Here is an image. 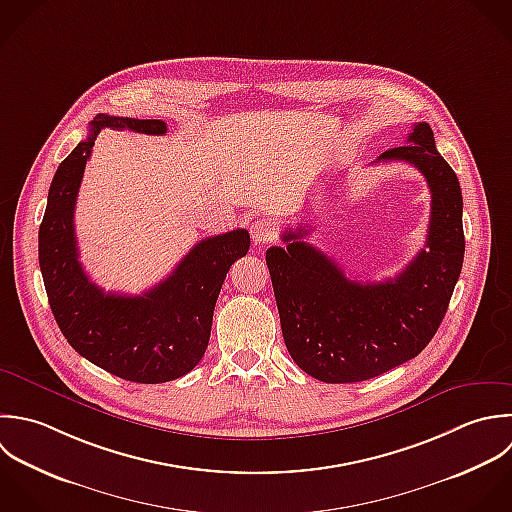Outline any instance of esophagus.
I'll use <instances>...</instances> for the list:
<instances>
[{"mask_svg":"<svg viewBox=\"0 0 512 512\" xmlns=\"http://www.w3.org/2000/svg\"><path fill=\"white\" fill-rule=\"evenodd\" d=\"M251 237L255 245H265L275 239V225L269 219H257L251 223Z\"/></svg>","mask_w":512,"mask_h":512,"instance_id":"esophagus-1","label":"esophagus"}]
</instances>
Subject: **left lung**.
<instances>
[{
	"label": "left lung",
	"instance_id": "obj_1",
	"mask_svg": "<svg viewBox=\"0 0 512 512\" xmlns=\"http://www.w3.org/2000/svg\"><path fill=\"white\" fill-rule=\"evenodd\" d=\"M407 161L431 189L425 249L381 283L347 279L323 251L303 241L311 227L287 229V247L267 249V267L293 361L323 383H357L415 359L435 337L465 257L463 195L451 165L435 147L429 123H415L407 145L379 155Z\"/></svg>",
	"mask_w": 512,
	"mask_h": 512
}]
</instances>
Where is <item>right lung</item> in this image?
<instances>
[{"label":"right lung","mask_w":512,"mask_h":512,"mask_svg":"<svg viewBox=\"0 0 512 512\" xmlns=\"http://www.w3.org/2000/svg\"><path fill=\"white\" fill-rule=\"evenodd\" d=\"M89 135L59 163L39 225V269L51 313L67 343L89 363L133 383H167L205 355L213 309L229 267L249 251L247 229L199 241L173 273L143 295L99 289L79 263L73 227L85 163L103 127L165 135L161 119L99 113Z\"/></svg>","instance_id":"1"}]
</instances>
